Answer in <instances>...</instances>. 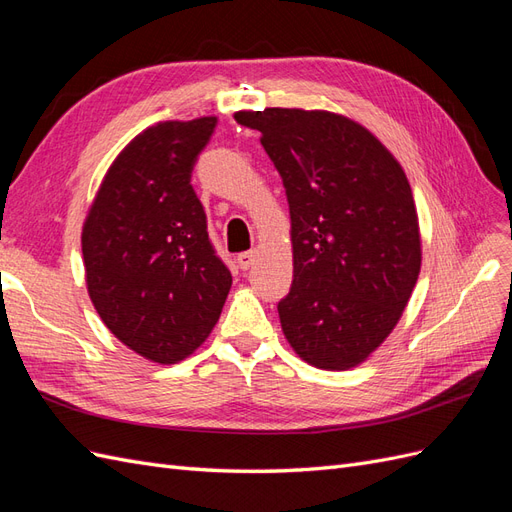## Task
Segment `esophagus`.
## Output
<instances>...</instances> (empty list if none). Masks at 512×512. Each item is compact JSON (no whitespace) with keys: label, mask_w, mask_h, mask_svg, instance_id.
Masks as SVG:
<instances>
[{"label":"esophagus","mask_w":512,"mask_h":512,"mask_svg":"<svg viewBox=\"0 0 512 512\" xmlns=\"http://www.w3.org/2000/svg\"><path fill=\"white\" fill-rule=\"evenodd\" d=\"M254 260H256V252H254V250H250V252H241V254L237 256V262H239V267H241L243 271L250 269V267L254 265Z\"/></svg>","instance_id":"esophagus-1"}]
</instances>
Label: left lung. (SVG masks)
<instances>
[{
  "label": "left lung",
  "instance_id": "left-lung-1",
  "mask_svg": "<svg viewBox=\"0 0 512 512\" xmlns=\"http://www.w3.org/2000/svg\"><path fill=\"white\" fill-rule=\"evenodd\" d=\"M290 207L292 288L277 305L292 350L318 369L361 365L410 301L421 232L404 168L361 123L329 111H239Z\"/></svg>",
  "mask_w": 512,
  "mask_h": 512
}]
</instances>
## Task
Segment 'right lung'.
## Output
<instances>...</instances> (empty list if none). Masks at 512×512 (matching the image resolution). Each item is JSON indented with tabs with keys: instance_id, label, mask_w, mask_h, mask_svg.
I'll use <instances>...</instances> for the list:
<instances>
[{
	"instance_id": "right-lung-1",
	"label": "right lung",
	"mask_w": 512,
	"mask_h": 512,
	"mask_svg": "<svg viewBox=\"0 0 512 512\" xmlns=\"http://www.w3.org/2000/svg\"><path fill=\"white\" fill-rule=\"evenodd\" d=\"M215 123L160 121L134 136L108 166L83 224L98 316L121 344L160 365L205 342L232 286L190 183Z\"/></svg>"
}]
</instances>
